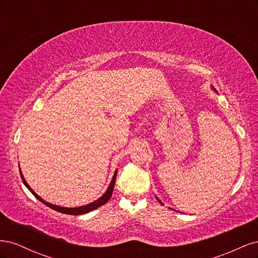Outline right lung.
<instances>
[{
    "label": "right lung",
    "mask_w": 258,
    "mask_h": 258,
    "mask_svg": "<svg viewBox=\"0 0 258 258\" xmlns=\"http://www.w3.org/2000/svg\"><path fill=\"white\" fill-rule=\"evenodd\" d=\"M20 175H21V178H22V182H23V184H25V185L27 186V188L34 195V197H35L36 199H38V200H40L41 202H43L44 205H46V206L49 207L50 209H52V210H54V211H58V212H60V213L70 214V215H81V214L88 213V212H90V211L96 210L97 208H99V207H101V206L105 205L106 202H107L108 200H110V198L112 197L113 189H114V185H115V181H116L117 171H116L115 174H114V176H113V178H112L111 184H110V186H108L107 190L105 191V194L103 195L102 197H101V198H100V199H98V200H96L95 202H91V204H89V205H87V206L80 207V208H62V207H58V206H54V205L48 204V202L44 201L40 196H37V195L32 190V188H31V187L28 185V183L26 182V179H25V177H23V175H22V173H21V171H20Z\"/></svg>",
    "instance_id": "add662e5"
}]
</instances>
